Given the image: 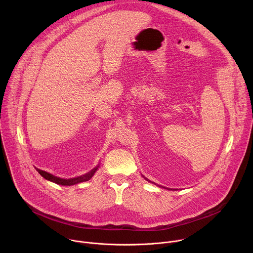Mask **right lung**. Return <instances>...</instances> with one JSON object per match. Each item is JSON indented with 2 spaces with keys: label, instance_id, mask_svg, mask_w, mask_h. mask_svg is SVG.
<instances>
[{
  "label": "right lung",
  "instance_id": "1",
  "mask_svg": "<svg viewBox=\"0 0 253 253\" xmlns=\"http://www.w3.org/2000/svg\"><path fill=\"white\" fill-rule=\"evenodd\" d=\"M99 166H97L96 168L92 169L91 171H89L88 173L84 174V175H81L79 177H75V178H72V179H63V178H60V177H56L46 171H43L41 169H38L36 168V170H37L42 177H44L45 179L49 180V181H52L56 184H60V185H65V186H71V185H74V184H77V183H80V182H84V181H88V180L90 178H92V176L94 175V173L96 172V170L98 169Z\"/></svg>",
  "mask_w": 253,
  "mask_h": 253
}]
</instances>
